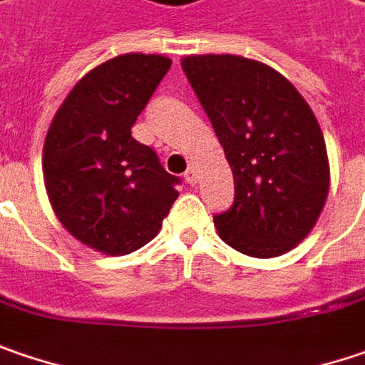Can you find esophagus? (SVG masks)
Instances as JSON below:
<instances>
[{"mask_svg":"<svg viewBox=\"0 0 365 365\" xmlns=\"http://www.w3.org/2000/svg\"><path fill=\"white\" fill-rule=\"evenodd\" d=\"M185 180H187L191 187L197 185V180H199V178H197V170H195V166H189V170L185 173Z\"/></svg>","mask_w":365,"mask_h":365,"instance_id":"1","label":"esophagus"}]
</instances>
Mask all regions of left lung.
I'll list each match as a JSON object with an SVG mask.
<instances>
[{
	"label": "left lung",
	"instance_id": "1",
	"mask_svg": "<svg viewBox=\"0 0 365 365\" xmlns=\"http://www.w3.org/2000/svg\"><path fill=\"white\" fill-rule=\"evenodd\" d=\"M180 65L234 174V205L213 217L220 238L255 259L289 252L314 228L331 185L312 108L255 59L189 55Z\"/></svg>",
	"mask_w": 365,
	"mask_h": 365
}]
</instances>
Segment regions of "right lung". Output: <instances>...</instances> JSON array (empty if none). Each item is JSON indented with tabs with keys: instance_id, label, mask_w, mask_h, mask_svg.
I'll return each instance as SVG.
<instances>
[{
	"instance_id": "1",
	"label": "right lung",
	"mask_w": 365,
	"mask_h": 365,
	"mask_svg": "<svg viewBox=\"0 0 365 365\" xmlns=\"http://www.w3.org/2000/svg\"><path fill=\"white\" fill-rule=\"evenodd\" d=\"M173 61L125 53L96 65L67 94L46 131L45 189L57 220L102 255H129L162 228L178 197L152 148L131 135Z\"/></svg>"
}]
</instances>
